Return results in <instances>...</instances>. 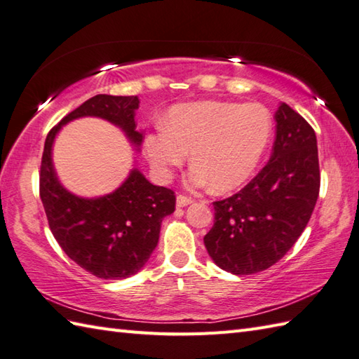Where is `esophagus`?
Listing matches in <instances>:
<instances>
[{
    "label": "esophagus",
    "mask_w": 359,
    "mask_h": 359,
    "mask_svg": "<svg viewBox=\"0 0 359 359\" xmlns=\"http://www.w3.org/2000/svg\"><path fill=\"white\" fill-rule=\"evenodd\" d=\"M194 200L189 198V196H184V195H178L177 196V206L178 208H186L189 206V204H192Z\"/></svg>",
    "instance_id": "34e87169"
}]
</instances>
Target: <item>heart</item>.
I'll return each instance as SVG.
<instances>
[{"label":"heart","instance_id":"1","mask_svg":"<svg viewBox=\"0 0 359 359\" xmlns=\"http://www.w3.org/2000/svg\"><path fill=\"white\" fill-rule=\"evenodd\" d=\"M271 130V118L260 105L189 102L172 107L164 128L144 137V153L158 178L167 181L190 151L189 186L229 192L252 177Z\"/></svg>","mask_w":359,"mask_h":359}]
</instances>
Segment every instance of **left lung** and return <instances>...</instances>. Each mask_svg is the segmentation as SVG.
<instances>
[{
  "mask_svg": "<svg viewBox=\"0 0 359 359\" xmlns=\"http://www.w3.org/2000/svg\"><path fill=\"white\" fill-rule=\"evenodd\" d=\"M274 119L268 164L238 194L214 203V226L204 236L215 265L236 276L279 262L301 237L319 195L314 130L287 104L277 108Z\"/></svg>",
  "mask_w": 359,
  "mask_h": 359,
  "instance_id": "obj_1",
  "label": "left lung"
}]
</instances>
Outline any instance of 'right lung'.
Instances as JSON below:
<instances>
[{"label":"right lung","mask_w":359,"mask_h":359,"mask_svg":"<svg viewBox=\"0 0 359 359\" xmlns=\"http://www.w3.org/2000/svg\"><path fill=\"white\" fill-rule=\"evenodd\" d=\"M136 96L97 94L83 102L49 131L40 169V198L50 232L68 257L100 279H127L141 271L155 251L161 223L173 214V190L151 182L133 167L127 180L104 196L85 198L69 192L57 177L53 145L63 126L80 118H100L126 133L139 150Z\"/></svg>","instance_id":"right-lung-1"}]
</instances>
